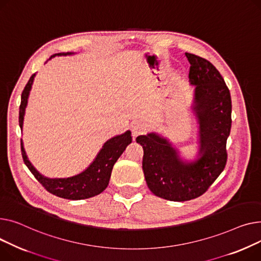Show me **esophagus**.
Returning a JSON list of instances; mask_svg holds the SVG:
<instances>
[{"instance_id": "34e87169", "label": "esophagus", "mask_w": 261, "mask_h": 261, "mask_svg": "<svg viewBox=\"0 0 261 261\" xmlns=\"http://www.w3.org/2000/svg\"><path fill=\"white\" fill-rule=\"evenodd\" d=\"M146 129H147V125L144 123V122L134 121L132 123V133H133L134 137L144 134L146 132Z\"/></svg>"}]
</instances>
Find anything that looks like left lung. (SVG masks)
Wrapping results in <instances>:
<instances>
[{
    "instance_id": "left-lung-1",
    "label": "left lung",
    "mask_w": 261,
    "mask_h": 261,
    "mask_svg": "<svg viewBox=\"0 0 261 261\" xmlns=\"http://www.w3.org/2000/svg\"><path fill=\"white\" fill-rule=\"evenodd\" d=\"M195 85L193 111L199 124V154L183 161L178 150L156 133L137 137L143 147L142 168L150 192L166 200L188 201L204 194L224 170L232 126V100L220 72L210 61L186 53Z\"/></svg>"
}]
</instances>
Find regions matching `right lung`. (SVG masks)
I'll list each match as a JSON object with an SVG mask.
<instances>
[{
	"mask_svg": "<svg viewBox=\"0 0 261 261\" xmlns=\"http://www.w3.org/2000/svg\"><path fill=\"white\" fill-rule=\"evenodd\" d=\"M71 54L73 53L56 54L51 56L50 59L56 56H66ZM35 75L36 73L30 76V79L27 82L25 88L23 89L21 96V105L19 112V124L21 129L23 127L25 109L27 106L29 91L32 89ZM130 135L132 133L127 130L124 134L116 136L112 138V139L107 140L102 146L101 150L98 152L95 160L90 163V165L85 171L68 178H47L41 175L33 166V164L29 162L24 150L23 142L21 140L22 157L24 163L28 167V170L32 172L35 178L41 183L46 191L58 197L69 199V200H81V199H87L99 195L107 188L114 164L122 155V152L125 150L126 146L132 143Z\"/></svg>",
	"mask_w": 261,
	"mask_h": 261,
	"instance_id": "add662e5",
	"label": "right lung"
}]
</instances>
